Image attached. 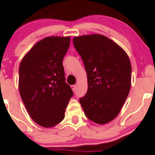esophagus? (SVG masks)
Returning <instances> with one entry per match:
<instances>
[{"instance_id": "1", "label": "esophagus", "mask_w": 155, "mask_h": 155, "mask_svg": "<svg viewBox=\"0 0 155 155\" xmlns=\"http://www.w3.org/2000/svg\"><path fill=\"white\" fill-rule=\"evenodd\" d=\"M71 88H72V90H73V92H75L76 88H77V86H76V85H71Z\"/></svg>"}]
</instances>
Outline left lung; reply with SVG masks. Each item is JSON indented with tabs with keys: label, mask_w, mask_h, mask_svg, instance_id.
<instances>
[{
	"label": "left lung",
	"mask_w": 155,
	"mask_h": 155,
	"mask_svg": "<svg viewBox=\"0 0 155 155\" xmlns=\"http://www.w3.org/2000/svg\"><path fill=\"white\" fill-rule=\"evenodd\" d=\"M87 75V92L80 103L89 119L105 124L115 118L130 89L131 65L126 53L100 35L74 37Z\"/></svg>",
	"instance_id": "8db88e82"
}]
</instances>
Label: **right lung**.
<instances>
[{"mask_svg": "<svg viewBox=\"0 0 155 155\" xmlns=\"http://www.w3.org/2000/svg\"><path fill=\"white\" fill-rule=\"evenodd\" d=\"M71 37H51L37 42L19 68V90L32 120L44 128L62 121L73 92L65 82L63 60Z\"/></svg>", "mask_w": 155, "mask_h": 155, "instance_id": "add662e5", "label": "right lung"}]
</instances>
